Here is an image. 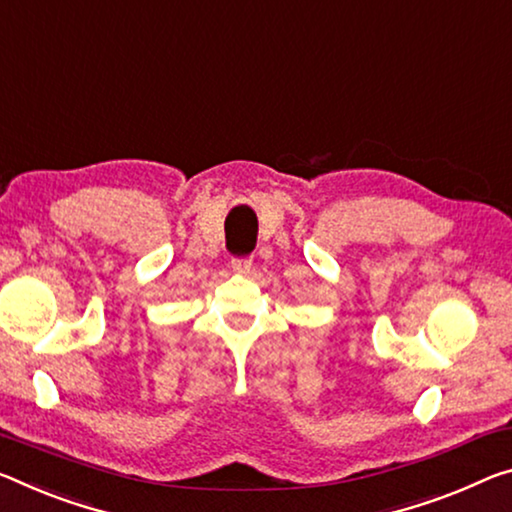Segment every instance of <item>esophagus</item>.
I'll return each instance as SVG.
<instances>
[{
	"label": "esophagus",
	"mask_w": 512,
	"mask_h": 512,
	"mask_svg": "<svg viewBox=\"0 0 512 512\" xmlns=\"http://www.w3.org/2000/svg\"><path fill=\"white\" fill-rule=\"evenodd\" d=\"M250 269H253V259L243 257V259H232V271L239 275H248Z\"/></svg>",
	"instance_id": "esophagus-1"
}]
</instances>
